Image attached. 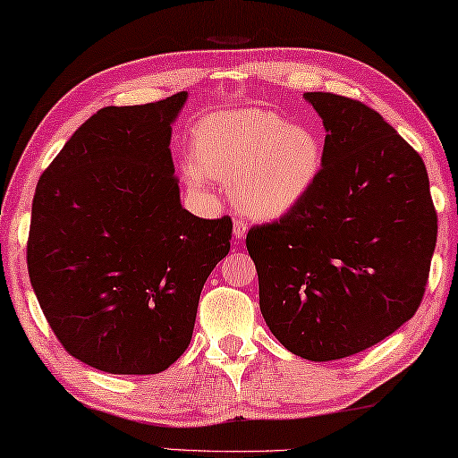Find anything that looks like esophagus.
<instances>
[{
  "instance_id": "esophagus-1",
  "label": "esophagus",
  "mask_w": 458,
  "mask_h": 458,
  "mask_svg": "<svg viewBox=\"0 0 458 458\" xmlns=\"http://www.w3.org/2000/svg\"><path fill=\"white\" fill-rule=\"evenodd\" d=\"M247 232H249V224L244 222V220H234V236L236 238H244L247 236Z\"/></svg>"
}]
</instances>
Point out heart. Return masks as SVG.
Returning a JSON list of instances; mask_svg holds the SVG:
<instances>
[{"instance_id":"heart-1","label":"heart","mask_w":458,"mask_h":458,"mask_svg":"<svg viewBox=\"0 0 458 458\" xmlns=\"http://www.w3.org/2000/svg\"><path fill=\"white\" fill-rule=\"evenodd\" d=\"M323 162L315 127L249 106L197 121L181 173L193 189L226 182L238 209L257 220H276L306 199Z\"/></svg>"}]
</instances>
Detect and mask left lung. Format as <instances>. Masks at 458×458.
I'll use <instances>...</instances> for the list:
<instances>
[{"mask_svg": "<svg viewBox=\"0 0 458 458\" xmlns=\"http://www.w3.org/2000/svg\"><path fill=\"white\" fill-rule=\"evenodd\" d=\"M323 119L325 162L306 199L252 226L259 306L285 350L312 361L377 345L424 298L436 216L421 156L374 111L306 92Z\"/></svg>", "mask_w": 458, "mask_h": 458, "instance_id": "obj_1", "label": "left lung"}]
</instances>
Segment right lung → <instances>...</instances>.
Wrapping results in <instances>:
<instances>
[{
  "mask_svg": "<svg viewBox=\"0 0 458 458\" xmlns=\"http://www.w3.org/2000/svg\"><path fill=\"white\" fill-rule=\"evenodd\" d=\"M187 92L92 114L32 199L29 276L67 353L108 374H158L193 335L203 284L232 220L181 206L170 156Z\"/></svg>",
  "mask_w": 458,
  "mask_h": 458,
  "instance_id": "add662e5",
  "label": "right lung"
}]
</instances>
